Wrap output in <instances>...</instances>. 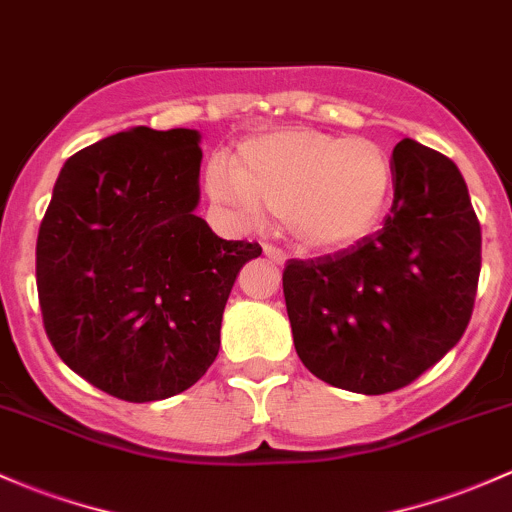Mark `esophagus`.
<instances>
[{
	"mask_svg": "<svg viewBox=\"0 0 512 512\" xmlns=\"http://www.w3.org/2000/svg\"><path fill=\"white\" fill-rule=\"evenodd\" d=\"M263 256H266L271 263H276V266H283V263L288 261V256H285L283 251L276 249V246H268V244L263 246Z\"/></svg>",
	"mask_w": 512,
	"mask_h": 512,
	"instance_id": "obj_1",
	"label": "esophagus"
}]
</instances>
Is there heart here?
I'll list each match as a JSON object with an SVG mask.
<instances>
[{
  "label": "heart",
  "mask_w": 512,
  "mask_h": 512,
  "mask_svg": "<svg viewBox=\"0 0 512 512\" xmlns=\"http://www.w3.org/2000/svg\"><path fill=\"white\" fill-rule=\"evenodd\" d=\"M205 190L241 227L271 214L302 249L342 251L381 222L393 161L381 144L361 136L280 129L244 141L236 163L212 156Z\"/></svg>",
  "instance_id": "obj_1"
}]
</instances>
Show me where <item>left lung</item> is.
Instances as JSON below:
<instances>
[{
    "label": "left lung",
    "mask_w": 512,
    "mask_h": 512,
    "mask_svg": "<svg viewBox=\"0 0 512 512\" xmlns=\"http://www.w3.org/2000/svg\"><path fill=\"white\" fill-rule=\"evenodd\" d=\"M478 273L481 227L459 168L403 139L383 229L285 266L295 351L334 388L381 395L408 386L461 339Z\"/></svg>",
    "instance_id": "obj_1"
}]
</instances>
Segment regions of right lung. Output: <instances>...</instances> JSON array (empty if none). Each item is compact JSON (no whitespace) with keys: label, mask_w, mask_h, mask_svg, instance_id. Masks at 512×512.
<instances>
[{"label":"right lung","mask_w":512,"mask_h":512,"mask_svg":"<svg viewBox=\"0 0 512 512\" xmlns=\"http://www.w3.org/2000/svg\"><path fill=\"white\" fill-rule=\"evenodd\" d=\"M200 131H119L70 156L38 229L36 285L60 359L129 403L188 390L217 359L224 305L261 246L197 217Z\"/></svg>","instance_id":"obj_1"}]
</instances>
